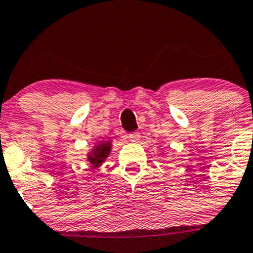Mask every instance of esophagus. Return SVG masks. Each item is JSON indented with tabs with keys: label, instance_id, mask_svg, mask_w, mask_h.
<instances>
[{
	"label": "esophagus",
	"instance_id": "esophagus-1",
	"mask_svg": "<svg viewBox=\"0 0 253 253\" xmlns=\"http://www.w3.org/2000/svg\"><path fill=\"white\" fill-rule=\"evenodd\" d=\"M139 137L140 134L138 133V132H132V133L128 134L129 140H132V142H138V140H139Z\"/></svg>",
	"mask_w": 253,
	"mask_h": 253
}]
</instances>
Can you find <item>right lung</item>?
<instances>
[{
  "mask_svg": "<svg viewBox=\"0 0 253 253\" xmlns=\"http://www.w3.org/2000/svg\"><path fill=\"white\" fill-rule=\"evenodd\" d=\"M111 147H113V142L111 140H104V142L97 143L87 153L86 161H88L91 164L93 169H98V167L102 166V164H104L108 156L110 155Z\"/></svg>",
  "mask_w": 253,
  "mask_h": 253,
  "instance_id": "right-lung-1",
  "label": "right lung"
}]
</instances>
